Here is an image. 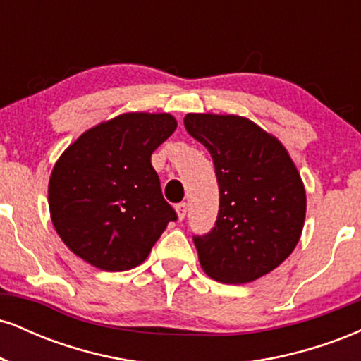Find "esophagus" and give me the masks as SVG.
Wrapping results in <instances>:
<instances>
[{
  "mask_svg": "<svg viewBox=\"0 0 361 361\" xmlns=\"http://www.w3.org/2000/svg\"><path fill=\"white\" fill-rule=\"evenodd\" d=\"M175 210H176V214H178V219H180V221H183L185 215H186V210H188V205H186L185 202H181V204H178L175 207Z\"/></svg>",
  "mask_w": 361,
  "mask_h": 361,
  "instance_id": "esophagus-1",
  "label": "esophagus"
}]
</instances>
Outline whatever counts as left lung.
<instances>
[{
  "label": "left lung",
  "mask_w": 361,
  "mask_h": 361,
  "mask_svg": "<svg viewBox=\"0 0 361 361\" xmlns=\"http://www.w3.org/2000/svg\"><path fill=\"white\" fill-rule=\"evenodd\" d=\"M188 134L212 156L215 227L193 238L200 267L222 283H250L280 267L299 243L305 188L283 144L239 115L188 114Z\"/></svg>",
  "instance_id": "8db88e82"
}]
</instances>
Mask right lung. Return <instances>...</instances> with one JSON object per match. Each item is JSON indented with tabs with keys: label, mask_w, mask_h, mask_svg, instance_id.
Segmentation results:
<instances>
[{
	"label": "right lung",
	"mask_w": 361,
	"mask_h": 361,
	"mask_svg": "<svg viewBox=\"0 0 361 361\" xmlns=\"http://www.w3.org/2000/svg\"><path fill=\"white\" fill-rule=\"evenodd\" d=\"M176 126L169 114L128 111L82 132L56 161L49 180L54 229L91 267H139L176 221L151 164Z\"/></svg>",
	"instance_id": "1"
}]
</instances>
